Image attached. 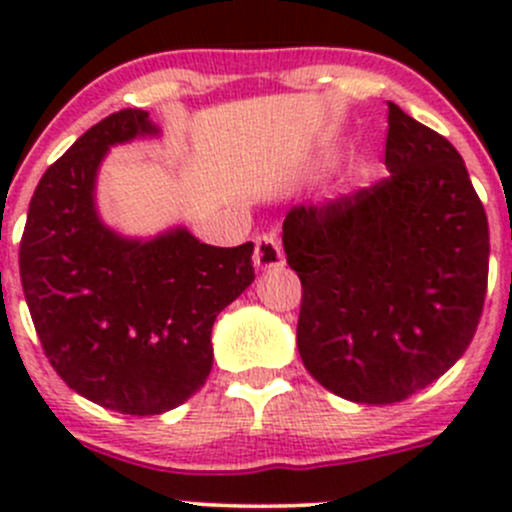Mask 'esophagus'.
Here are the masks:
<instances>
[{"instance_id": "esophagus-1", "label": "esophagus", "mask_w": 512, "mask_h": 512, "mask_svg": "<svg viewBox=\"0 0 512 512\" xmlns=\"http://www.w3.org/2000/svg\"><path fill=\"white\" fill-rule=\"evenodd\" d=\"M255 265L257 270L270 272L280 270L285 265V255H282V247L277 242L275 235H260L255 240Z\"/></svg>"}]
</instances>
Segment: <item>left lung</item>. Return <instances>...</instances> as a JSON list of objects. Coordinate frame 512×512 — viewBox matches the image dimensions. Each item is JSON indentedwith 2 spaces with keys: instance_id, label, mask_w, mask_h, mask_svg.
Segmentation results:
<instances>
[{
  "instance_id": "left-lung-1",
  "label": "left lung",
  "mask_w": 512,
  "mask_h": 512,
  "mask_svg": "<svg viewBox=\"0 0 512 512\" xmlns=\"http://www.w3.org/2000/svg\"><path fill=\"white\" fill-rule=\"evenodd\" d=\"M389 178L292 205L287 265L302 282L297 349L342 399L384 406L446 374L471 344L488 287V218L461 153L389 103Z\"/></svg>"
}]
</instances>
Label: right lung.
<instances>
[{
    "label": "right lung",
    "mask_w": 512,
    "mask_h": 512,
    "mask_svg": "<svg viewBox=\"0 0 512 512\" xmlns=\"http://www.w3.org/2000/svg\"><path fill=\"white\" fill-rule=\"evenodd\" d=\"M158 133L141 108L91 126L41 175L19 245L49 364L76 394L128 416L165 414L205 384L215 317L255 280L252 242L213 247L180 225L141 240L101 220L108 148Z\"/></svg>",
    "instance_id": "right-lung-1"
}]
</instances>
